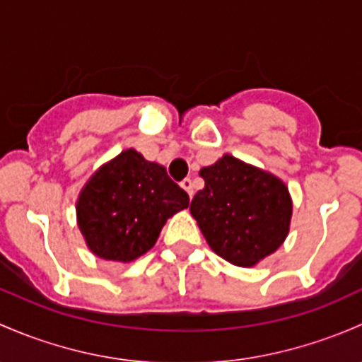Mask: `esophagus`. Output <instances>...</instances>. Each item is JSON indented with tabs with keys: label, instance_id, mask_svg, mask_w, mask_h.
I'll return each mask as SVG.
<instances>
[{
	"label": "esophagus",
	"instance_id": "obj_1",
	"mask_svg": "<svg viewBox=\"0 0 362 362\" xmlns=\"http://www.w3.org/2000/svg\"><path fill=\"white\" fill-rule=\"evenodd\" d=\"M181 188L185 189V192L188 193L189 197H193V182H192V180H188V177H186V180H182L181 181Z\"/></svg>",
	"mask_w": 362,
	"mask_h": 362
}]
</instances>
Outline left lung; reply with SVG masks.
Instances as JSON below:
<instances>
[{
    "instance_id": "left-lung-1",
    "label": "left lung",
    "mask_w": 362,
    "mask_h": 362,
    "mask_svg": "<svg viewBox=\"0 0 362 362\" xmlns=\"http://www.w3.org/2000/svg\"><path fill=\"white\" fill-rule=\"evenodd\" d=\"M206 186L189 212L212 251L237 267H252L277 251L291 223L288 186L274 174L232 155L204 167Z\"/></svg>"
}]
</instances>
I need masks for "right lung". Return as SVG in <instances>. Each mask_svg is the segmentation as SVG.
Instances as JSON below:
<instances>
[{
    "mask_svg": "<svg viewBox=\"0 0 362 362\" xmlns=\"http://www.w3.org/2000/svg\"><path fill=\"white\" fill-rule=\"evenodd\" d=\"M188 202V193L167 176L165 167L130 148L87 181L78 197L76 219L95 256L129 263L153 247L167 219Z\"/></svg>",
    "mask_w": 362,
    "mask_h": 362,
    "instance_id": "1",
    "label": "right lung"
}]
</instances>
